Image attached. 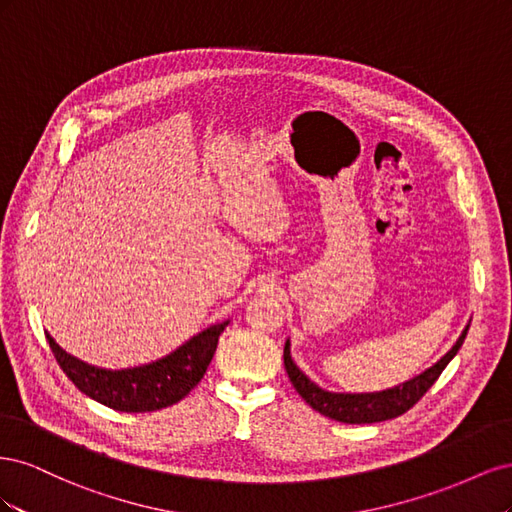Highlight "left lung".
<instances>
[{
    "label": "left lung",
    "mask_w": 512,
    "mask_h": 512,
    "mask_svg": "<svg viewBox=\"0 0 512 512\" xmlns=\"http://www.w3.org/2000/svg\"><path fill=\"white\" fill-rule=\"evenodd\" d=\"M468 329L470 324H466V329L461 331L453 348L448 350L438 363H433L429 369L421 371V374L406 382L391 386V389H384V391H374V393H335V391L322 389L320 384H316L297 363H294L290 354V339H286V346H284V365L294 389H297V393L316 412L333 418V421L348 423V425L380 423L408 412L416 401L431 389V384L440 378L444 367L455 359L463 339L468 335Z\"/></svg>",
    "instance_id": "1"
}]
</instances>
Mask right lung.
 <instances>
[{"label": "right lung", "mask_w": 512, "mask_h": 512, "mask_svg": "<svg viewBox=\"0 0 512 512\" xmlns=\"http://www.w3.org/2000/svg\"><path fill=\"white\" fill-rule=\"evenodd\" d=\"M228 322L211 324L158 361L126 369L89 365L61 348L49 331L46 339L61 369L87 397L119 412H153L177 404L203 380Z\"/></svg>", "instance_id": "add662e5"}]
</instances>
